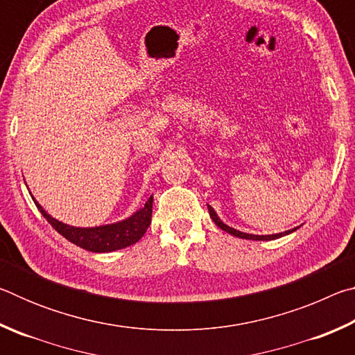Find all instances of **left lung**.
Masks as SVG:
<instances>
[{
	"instance_id": "1",
	"label": "left lung",
	"mask_w": 355,
	"mask_h": 355,
	"mask_svg": "<svg viewBox=\"0 0 355 355\" xmlns=\"http://www.w3.org/2000/svg\"><path fill=\"white\" fill-rule=\"evenodd\" d=\"M207 207H208L209 216H211V219L214 220V224L218 225L219 228H222V230H224V232L230 233V235L236 236V238H243V239H252V241H272V239H279V238H282V236H286V235H290V233L296 232L297 228H299V227H294V228H291V230H286V232H282V233H274V235H252V233H244V232H239V230H236V228H232V227H228L227 224H224V222L220 220V218H219V216H218V213L214 211L213 207H209V205H207Z\"/></svg>"
}]
</instances>
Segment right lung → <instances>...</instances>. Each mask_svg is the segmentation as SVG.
Returning <instances> with one entry per match:
<instances>
[{
  "label": "right lung",
  "instance_id": "add662e5",
  "mask_svg": "<svg viewBox=\"0 0 355 355\" xmlns=\"http://www.w3.org/2000/svg\"><path fill=\"white\" fill-rule=\"evenodd\" d=\"M33 197V194H31ZM35 207L39 208L42 216L50 222L51 227L55 228L58 233L69 239L80 248L86 249L89 252H97V254H103V252H114L119 249H125L128 245H133L139 241L147 232V228L152 222V205H153V196L146 202L142 208L136 209L133 214L122 220L112 222V224L98 225V227H75L64 224V222L58 220L53 216L48 214L44 207L34 199Z\"/></svg>",
  "mask_w": 355,
  "mask_h": 355
}]
</instances>
